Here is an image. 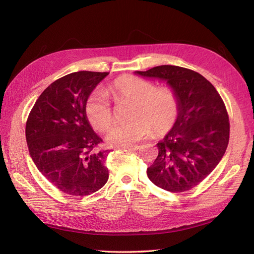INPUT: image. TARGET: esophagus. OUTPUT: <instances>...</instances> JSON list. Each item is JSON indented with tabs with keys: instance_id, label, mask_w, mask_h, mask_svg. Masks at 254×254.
<instances>
[{
	"instance_id": "34e87169",
	"label": "esophagus",
	"mask_w": 254,
	"mask_h": 254,
	"mask_svg": "<svg viewBox=\"0 0 254 254\" xmlns=\"http://www.w3.org/2000/svg\"><path fill=\"white\" fill-rule=\"evenodd\" d=\"M125 149L127 150H137L140 148L139 145H132V146H126V147H124Z\"/></svg>"
}]
</instances>
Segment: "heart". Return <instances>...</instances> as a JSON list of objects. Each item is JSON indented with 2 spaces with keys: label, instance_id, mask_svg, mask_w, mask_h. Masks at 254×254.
I'll return each mask as SVG.
<instances>
[{
  "label": "heart",
  "instance_id": "obj_1",
  "mask_svg": "<svg viewBox=\"0 0 254 254\" xmlns=\"http://www.w3.org/2000/svg\"><path fill=\"white\" fill-rule=\"evenodd\" d=\"M107 92L119 105L131 103L127 119L123 124L113 125L107 140L115 146H130L151 133L163 135L171 131L179 117V102L176 93L167 88L131 75L113 80ZM84 114L90 124L104 132L113 121V112L108 98L102 91H93L84 104Z\"/></svg>",
  "mask_w": 254,
  "mask_h": 254
}]
</instances>
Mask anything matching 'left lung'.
<instances>
[{
    "label": "left lung",
    "instance_id": "8db88e82",
    "mask_svg": "<svg viewBox=\"0 0 254 254\" xmlns=\"http://www.w3.org/2000/svg\"><path fill=\"white\" fill-rule=\"evenodd\" d=\"M135 74L166 80L179 102L178 120L157 144L159 155L147 168L149 180L172 193L195 188L227 149L230 123L224 101L209 80L190 68L159 65Z\"/></svg>",
    "mask_w": 254,
    "mask_h": 254
}]
</instances>
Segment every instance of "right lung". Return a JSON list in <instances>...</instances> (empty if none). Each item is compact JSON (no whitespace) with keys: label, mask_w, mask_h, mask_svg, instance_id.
<instances>
[{"label":"right lung","mask_w":254,"mask_h":254,"mask_svg":"<svg viewBox=\"0 0 254 254\" xmlns=\"http://www.w3.org/2000/svg\"><path fill=\"white\" fill-rule=\"evenodd\" d=\"M108 72L80 71L51 83L37 99L25 128L29 155L39 172L66 195L87 196L109 178L108 150L84 114L91 92Z\"/></svg>","instance_id":"right-lung-1"}]
</instances>
